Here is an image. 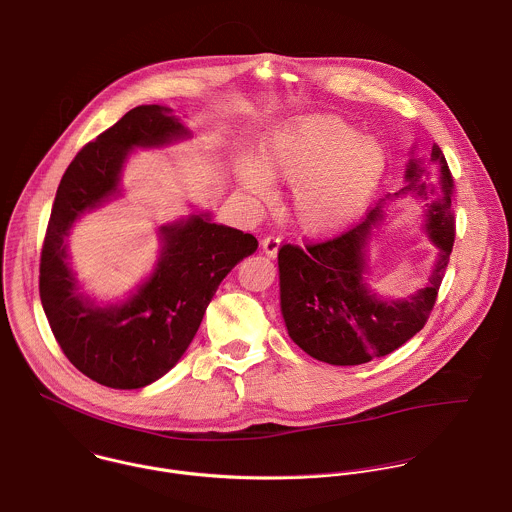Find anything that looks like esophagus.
Listing matches in <instances>:
<instances>
[{
	"mask_svg": "<svg viewBox=\"0 0 512 512\" xmlns=\"http://www.w3.org/2000/svg\"><path fill=\"white\" fill-rule=\"evenodd\" d=\"M263 251H265V255H269V257H275L277 255V251H279V247H281V235H275V233H271V235H267L265 239H263Z\"/></svg>",
	"mask_w": 512,
	"mask_h": 512,
	"instance_id": "esophagus-1",
	"label": "esophagus"
}]
</instances>
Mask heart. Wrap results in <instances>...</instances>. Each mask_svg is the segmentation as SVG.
Masks as SVG:
<instances>
[{
	"label": "heart",
	"instance_id": "heart-1",
	"mask_svg": "<svg viewBox=\"0 0 512 512\" xmlns=\"http://www.w3.org/2000/svg\"><path fill=\"white\" fill-rule=\"evenodd\" d=\"M385 171V153L339 115L317 113L281 127L263 147L259 167L243 165L241 183L273 199L271 179L295 183V213L313 233L347 225L369 201Z\"/></svg>",
	"mask_w": 512,
	"mask_h": 512
}]
</instances>
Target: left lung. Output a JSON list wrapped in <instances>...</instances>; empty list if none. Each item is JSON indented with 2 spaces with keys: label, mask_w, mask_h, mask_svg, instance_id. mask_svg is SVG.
Returning a JSON list of instances; mask_svg holds the SVG:
<instances>
[{
  "label": "left lung",
  "mask_w": 512,
  "mask_h": 512,
  "mask_svg": "<svg viewBox=\"0 0 512 512\" xmlns=\"http://www.w3.org/2000/svg\"><path fill=\"white\" fill-rule=\"evenodd\" d=\"M407 179L403 193L427 203V229L439 247L429 287L411 299H377L363 279L365 245L381 217L379 207L329 239L309 241L305 249L291 243L279 249L281 311L289 337L317 361L361 365L385 357L415 337L435 307L455 245V179L437 143L425 167L411 161Z\"/></svg>",
  "instance_id": "obj_1"
}]
</instances>
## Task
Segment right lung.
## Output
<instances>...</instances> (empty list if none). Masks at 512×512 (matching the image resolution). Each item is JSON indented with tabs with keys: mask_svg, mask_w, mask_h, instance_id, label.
<instances>
[{
	"mask_svg": "<svg viewBox=\"0 0 512 512\" xmlns=\"http://www.w3.org/2000/svg\"><path fill=\"white\" fill-rule=\"evenodd\" d=\"M169 111L139 105L79 149L57 187L41 247L39 297L51 333L77 371L111 389H141L163 377L187 351L221 281L259 245L251 233L193 215L161 227L157 269L127 303L95 307L79 293L65 235L83 211L117 191L129 149L187 135Z\"/></svg>",
	"mask_w": 512,
	"mask_h": 512,
	"instance_id": "right-lung-1",
	"label": "right lung"
}]
</instances>
